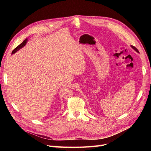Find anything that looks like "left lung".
Instances as JSON below:
<instances>
[{"mask_svg":"<svg viewBox=\"0 0 151 151\" xmlns=\"http://www.w3.org/2000/svg\"><path fill=\"white\" fill-rule=\"evenodd\" d=\"M131 47L132 48H133L134 50H135V51L137 52H138V53H139V50H137V49L135 47H134V46H132V45H131Z\"/></svg>","mask_w":151,"mask_h":151,"instance_id":"left-lung-1","label":"left lung"}]
</instances>
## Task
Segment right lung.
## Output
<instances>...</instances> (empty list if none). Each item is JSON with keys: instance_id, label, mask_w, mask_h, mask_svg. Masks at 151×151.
Segmentation results:
<instances>
[{"instance_id": "add662e5", "label": "right lung", "mask_w": 151, "mask_h": 151, "mask_svg": "<svg viewBox=\"0 0 151 151\" xmlns=\"http://www.w3.org/2000/svg\"><path fill=\"white\" fill-rule=\"evenodd\" d=\"M27 42H28V38H26V39L23 41V42H22L19 45H18V46H17L14 50H13V51L12 52V54L15 53L17 51H18V50H20L21 48H22L24 46H25V45L26 44Z\"/></svg>"}]
</instances>
